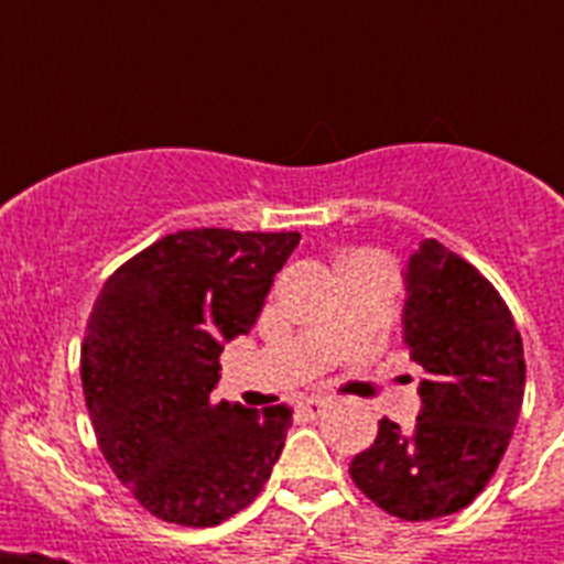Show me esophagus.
<instances>
[{
	"label": "esophagus",
	"instance_id": "obj_1",
	"mask_svg": "<svg viewBox=\"0 0 564 564\" xmlns=\"http://www.w3.org/2000/svg\"><path fill=\"white\" fill-rule=\"evenodd\" d=\"M327 406H330V401H327V398H307V401L299 403V412L307 417H318V415H325Z\"/></svg>",
	"mask_w": 564,
	"mask_h": 564
}]
</instances>
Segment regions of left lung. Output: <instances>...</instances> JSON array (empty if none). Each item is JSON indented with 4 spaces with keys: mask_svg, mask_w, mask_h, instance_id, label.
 <instances>
[{
    "mask_svg": "<svg viewBox=\"0 0 564 564\" xmlns=\"http://www.w3.org/2000/svg\"><path fill=\"white\" fill-rule=\"evenodd\" d=\"M403 344L426 372L415 430L378 421L350 477L398 520H437L475 500L506 455L525 392L522 338L497 288L423 239L406 265Z\"/></svg>",
    "mask_w": 564,
    "mask_h": 564,
    "instance_id": "obj_1",
    "label": "left lung"
}]
</instances>
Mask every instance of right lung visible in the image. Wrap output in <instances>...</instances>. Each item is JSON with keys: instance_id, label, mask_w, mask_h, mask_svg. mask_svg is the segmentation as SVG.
I'll return each instance as SVG.
<instances>
[{"instance_id": "right-lung-1", "label": "right lung", "mask_w": 564, "mask_h": 564, "mask_svg": "<svg viewBox=\"0 0 564 564\" xmlns=\"http://www.w3.org/2000/svg\"><path fill=\"white\" fill-rule=\"evenodd\" d=\"M299 231L192 228L158 239L104 282L82 381L115 477L163 522L220 525L257 500L285 446V403L214 401L223 344L257 325Z\"/></svg>"}]
</instances>
